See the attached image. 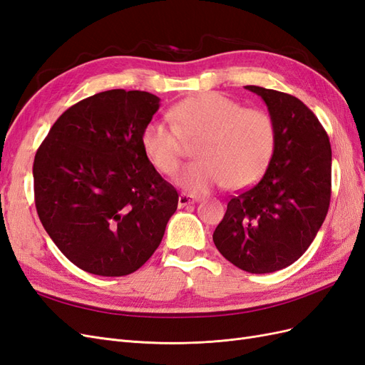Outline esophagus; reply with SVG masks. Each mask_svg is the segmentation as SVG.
Masks as SVG:
<instances>
[{
	"instance_id": "esophagus-1",
	"label": "esophagus",
	"mask_w": 365,
	"mask_h": 365,
	"mask_svg": "<svg viewBox=\"0 0 365 365\" xmlns=\"http://www.w3.org/2000/svg\"><path fill=\"white\" fill-rule=\"evenodd\" d=\"M196 201H200V200H197L196 196L181 193V195H180V197H178V205H180V207H185V205L193 204V202H196Z\"/></svg>"
}]
</instances>
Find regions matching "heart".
<instances>
[{"label":"heart","instance_id":"b5f03b06","mask_svg":"<svg viewBox=\"0 0 365 365\" xmlns=\"http://www.w3.org/2000/svg\"><path fill=\"white\" fill-rule=\"evenodd\" d=\"M170 121L150 120L141 132V148L160 173L173 175L184 157L185 141L197 143L200 161L175 176L178 185L202 193L217 185L242 189L267 169L275 146L272 117L244 108L220 93H202L172 106Z\"/></svg>","mask_w":365,"mask_h":365}]
</instances>
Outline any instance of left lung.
<instances>
[{
    "label": "left lung",
    "mask_w": 365,
    "mask_h": 365,
    "mask_svg": "<svg viewBox=\"0 0 365 365\" xmlns=\"http://www.w3.org/2000/svg\"><path fill=\"white\" fill-rule=\"evenodd\" d=\"M267 103L275 146L262 180L231 196L213 242L235 267L267 274L300 259L322 228L332 193L327 132L300 98L245 86Z\"/></svg>",
    "instance_id": "left-lung-1"
}]
</instances>
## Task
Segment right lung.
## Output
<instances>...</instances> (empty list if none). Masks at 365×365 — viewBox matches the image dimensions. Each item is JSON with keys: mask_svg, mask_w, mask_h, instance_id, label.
Instances as JSON below:
<instances>
[{"mask_svg": "<svg viewBox=\"0 0 365 365\" xmlns=\"http://www.w3.org/2000/svg\"><path fill=\"white\" fill-rule=\"evenodd\" d=\"M146 91L109 90L70 106L33 163L41 222L76 267L103 277L137 271L178 207V192L141 148L158 111Z\"/></svg>", "mask_w": 365, "mask_h": 365, "instance_id": "obj_1", "label": "right lung"}]
</instances>
